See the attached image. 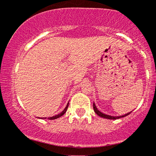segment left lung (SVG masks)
<instances>
[{
  "instance_id": "8db88e82",
  "label": "left lung",
  "mask_w": 156,
  "mask_h": 156,
  "mask_svg": "<svg viewBox=\"0 0 156 156\" xmlns=\"http://www.w3.org/2000/svg\"><path fill=\"white\" fill-rule=\"evenodd\" d=\"M93 108H94V112H95L98 116H100V117H103V118H105V119H119V118L124 117H125V116H128V114H130V112H129V113H128V114H125V115L119 116V117H112V116L107 115V114H103V113H102V112H100V111L96 108V106H95V105H94V103H93Z\"/></svg>"
}]
</instances>
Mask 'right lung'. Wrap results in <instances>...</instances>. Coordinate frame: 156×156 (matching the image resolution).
Listing matches in <instances>:
<instances>
[{
  "instance_id": "obj_1",
  "label": "right lung",
  "mask_w": 156,
  "mask_h": 156,
  "mask_svg": "<svg viewBox=\"0 0 156 156\" xmlns=\"http://www.w3.org/2000/svg\"><path fill=\"white\" fill-rule=\"evenodd\" d=\"M68 105H69V103H67V106H66V108L64 109V111L62 112H61L60 114H57V115H55V116H54V117H49V119H57V118H58V117H62V115H63V114H64V113H65L66 112H67V108H68ZM42 119H46V117H44V118H42Z\"/></svg>"
}]
</instances>
